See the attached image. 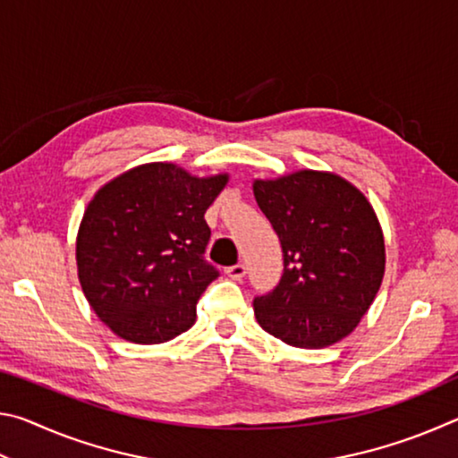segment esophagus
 Instances as JSON below:
<instances>
[{
    "label": "esophagus",
    "mask_w": 458,
    "mask_h": 458,
    "mask_svg": "<svg viewBox=\"0 0 458 458\" xmlns=\"http://www.w3.org/2000/svg\"><path fill=\"white\" fill-rule=\"evenodd\" d=\"M246 275V267L244 265H234L226 268V276H230L232 281H242Z\"/></svg>",
    "instance_id": "1"
}]
</instances>
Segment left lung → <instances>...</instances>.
<instances>
[{"label":"left lung","instance_id":"obj_1","mask_svg":"<svg viewBox=\"0 0 458 458\" xmlns=\"http://www.w3.org/2000/svg\"><path fill=\"white\" fill-rule=\"evenodd\" d=\"M257 204L283 246L273 293L254 299L262 329L286 345L321 350L358 327L386 273V244L368 198L333 172L254 180Z\"/></svg>","mask_w":458,"mask_h":458}]
</instances>
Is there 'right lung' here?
<instances>
[{
  "instance_id": "obj_1",
  "label": "right lung",
  "mask_w": 458,
  "mask_h": 458,
  "mask_svg": "<svg viewBox=\"0 0 458 458\" xmlns=\"http://www.w3.org/2000/svg\"><path fill=\"white\" fill-rule=\"evenodd\" d=\"M230 174L193 175L169 161L131 167L98 188L76 234L84 297L114 335L165 344L196 323V303L218 270L201 254L208 208Z\"/></svg>"
}]
</instances>
